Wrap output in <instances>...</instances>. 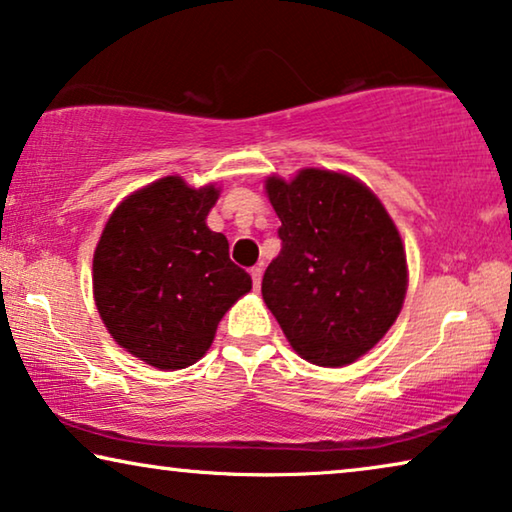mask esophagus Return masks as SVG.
Segmentation results:
<instances>
[{
    "label": "esophagus",
    "mask_w": 512,
    "mask_h": 512,
    "mask_svg": "<svg viewBox=\"0 0 512 512\" xmlns=\"http://www.w3.org/2000/svg\"><path fill=\"white\" fill-rule=\"evenodd\" d=\"M262 273H264L262 266H253V269H250V276H253V287L255 289H259V285H262Z\"/></svg>",
    "instance_id": "1"
}]
</instances>
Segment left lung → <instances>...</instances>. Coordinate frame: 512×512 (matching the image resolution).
I'll list each match as a JSON object with an SVG mask.
<instances>
[{"label":"left lung","instance_id":"8db88e82","mask_svg":"<svg viewBox=\"0 0 512 512\" xmlns=\"http://www.w3.org/2000/svg\"><path fill=\"white\" fill-rule=\"evenodd\" d=\"M280 218V255L262 296L305 361L340 368L384 338L407 294L400 232L377 195L354 177L305 167L266 179Z\"/></svg>","mask_w":512,"mask_h":512}]
</instances>
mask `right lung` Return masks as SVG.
Listing matches in <instances>:
<instances>
[{"instance_id":"1","label":"right lung","mask_w":512,"mask_h":512,"mask_svg":"<svg viewBox=\"0 0 512 512\" xmlns=\"http://www.w3.org/2000/svg\"><path fill=\"white\" fill-rule=\"evenodd\" d=\"M216 186L165 177L128 195L94 253L98 315L117 345L158 370H181L211 347L218 322L253 280L207 216Z\"/></svg>"}]
</instances>
